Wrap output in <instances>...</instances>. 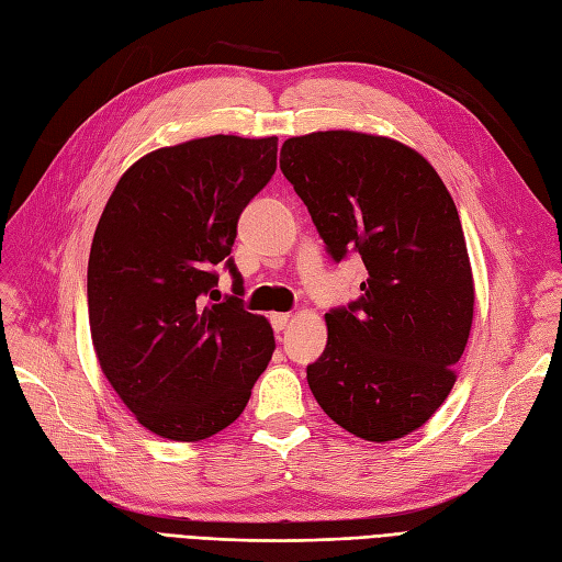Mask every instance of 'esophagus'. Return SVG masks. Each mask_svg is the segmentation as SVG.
<instances>
[{
	"instance_id": "obj_1",
	"label": "esophagus",
	"mask_w": 562,
	"mask_h": 562,
	"mask_svg": "<svg viewBox=\"0 0 562 562\" xmlns=\"http://www.w3.org/2000/svg\"><path fill=\"white\" fill-rule=\"evenodd\" d=\"M269 321H271V326H274V330H277V333H281V330L288 326V321H291V314H285V312L271 314V316H269Z\"/></svg>"
}]
</instances>
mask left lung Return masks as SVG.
I'll return each mask as SVG.
<instances>
[{"instance_id": "left-lung-1", "label": "left lung", "mask_w": 562, "mask_h": 562, "mask_svg": "<svg viewBox=\"0 0 562 562\" xmlns=\"http://www.w3.org/2000/svg\"><path fill=\"white\" fill-rule=\"evenodd\" d=\"M281 171L335 262L359 252L361 297L326 314L307 366L314 398L349 434L384 443L419 429L457 380L473 321L459 213L419 151L356 131L288 138Z\"/></svg>"}]
</instances>
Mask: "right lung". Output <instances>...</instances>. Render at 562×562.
Here are the masks:
<instances>
[{
    "instance_id": "add662e5",
    "label": "right lung",
    "mask_w": 562,
    "mask_h": 562,
    "mask_svg": "<svg viewBox=\"0 0 562 562\" xmlns=\"http://www.w3.org/2000/svg\"><path fill=\"white\" fill-rule=\"evenodd\" d=\"M277 145L209 135L155 149L100 215L87 277L93 349L119 398L161 438L194 443L229 427L274 353L229 252L241 211L277 171ZM215 263L235 279L225 301Z\"/></svg>"
}]
</instances>
